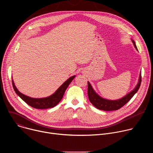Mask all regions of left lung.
I'll list each match as a JSON object with an SVG mask.
<instances>
[{
	"label": "left lung",
	"instance_id": "obj_1",
	"mask_svg": "<svg viewBox=\"0 0 153 153\" xmlns=\"http://www.w3.org/2000/svg\"><path fill=\"white\" fill-rule=\"evenodd\" d=\"M136 50H137V48L135 42L134 40H132ZM142 81V76L141 74L139 77V81L136 86V88L133 91L128 93L126 96L123 97V98L117 100H110L104 99L102 97H100L96 93V92L93 89L90 83L88 82V98L90 101V102L97 109L103 111H114V110H117L122 106H123L126 103H128V101L130 100L134 95L139 90L140 86L141 84Z\"/></svg>",
	"mask_w": 153,
	"mask_h": 153
}]
</instances>
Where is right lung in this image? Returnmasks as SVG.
<instances>
[{
    "label": "right lung",
    "instance_id": "add662e5",
    "mask_svg": "<svg viewBox=\"0 0 153 153\" xmlns=\"http://www.w3.org/2000/svg\"><path fill=\"white\" fill-rule=\"evenodd\" d=\"M75 77V76L70 77L66 82H64L60 87L58 90L51 96L42 99H34L31 98L28 96H27L23 94L20 93L16 87L14 85V82L12 80V84L13 88L16 93V94L22 99L25 103L31 106L33 108L37 109H47L50 108H53L56 105H57L59 102L62 99L65 90L68 88V85L70 84L71 81Z\"/></svg>",
    "mask_w": 153,
    "mask_h": 153
}]
</instances>
